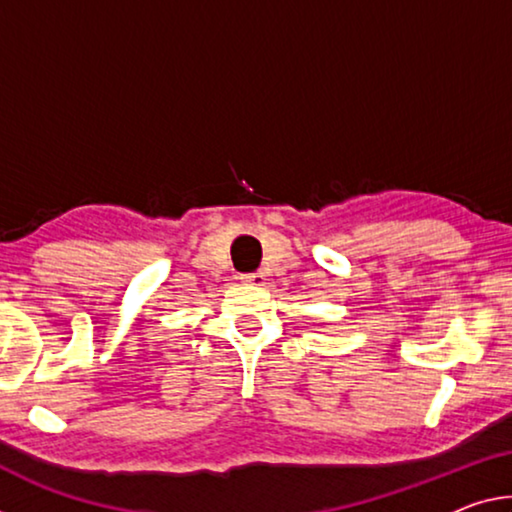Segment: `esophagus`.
<instances>
[{
	"mask_svg": "<svg viewBox=\"0 0 512 512\" xmlns=\"http://www.w3.org/2000/svg\"><path fill=\"white\" fill-rule=\"evenodd\" d=\"M240 279L245 281V283H249V286H263L265 274L263 272H249V274H242Z\"/></svg>",
	"mask_w": 512,
	"mask_h": 512,
	"instance_id": "obj_1",
	"label": "esophagus"
}]
</instances>
